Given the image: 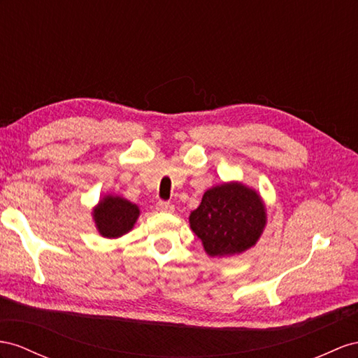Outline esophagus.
Instances as JSON below:
<instances>
[{
	"instance_id": "34e87169",
	"label": "esophagus",
	"mask_w": 358,
	"mask_h": 358,
	"mask_svg": "<svg viewBox=\"0 0 358 358\" xmlns=\"http://www.w3.org/2000/svg\"><path fill=\"white\" fill-rule=\"evenodd\" d=\"M155 208L159 210V212H164V213H172L173 212V204L168 203V201H159L157 204H155Z\"/></svg>"
}]
</instances>
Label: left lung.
I'll return each mask as SVG.
<instances>
[{
	"instance_id": "obj_1",
	"label": "left lung",
	"mask_w": 358,
	"mask_h": 358,
	"mask_svg": "<svg viewBox=\"0 0 358 358\" xmlns=\"http://www.w3.org/2000/svg\"><path fill=\"white\" fill-rule=\"evenodd\" d=\"M189 222L210 257H221L255 245L266 224V210L257 192L228 182L206 192Z\"/></svg>"
}]
</instances>
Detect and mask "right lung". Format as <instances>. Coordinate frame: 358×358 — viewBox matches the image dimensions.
I'll list each match as a JSON object with an SVG mask.
<instances>
[{
	"label": "right lung",
	"mask_w": 358,
	"mask_h": 358,
	"mask_svg": "<svg viewBox=\"0 0 358 358\" xmlns=\"http://www.w3.org/2000/svg\"><path fill=\"white\" fill-rule=\"evenodd\" d=\"M139 207L119 196H106L94 210L95 224L104 237H121L133 228Z\"/></svg>",
	"instance_id": "right-lung-1"
}]
</instances>
